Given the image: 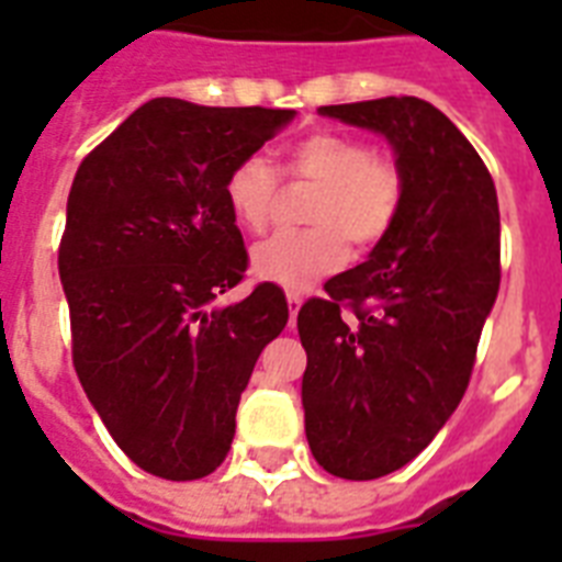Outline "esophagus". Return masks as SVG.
Masks as SVG:
<instances>
[{"instance_id":"34e87169","label":"esophagus","mask_w":562,"mask_h":562,"mask_svg":"<svg viewBox=\"0 0 562 562\" xmlns=\"http://www.w3.org/2000/svg\"><path fill=\"white\" fill-rule=\"evenodd\" d=\"M285 300H289V315H291V326H294V321H297V312H300V303H303V297H300L297 291H289V294H285Z\"/></svg>"}]
</instances>
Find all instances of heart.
I'll list each match as a JSON object with an SVG mask.
<instances>
[{
  "label": "heart",
  "instance_id": "1",
  "mask_svg": "<svg viewBox=\"0 0 562 562\" xmlns=\"http://www.w3.org/2000/svg\"><path fill=\"white\" fill-rule=\"evenodd\" d=\"M291 178L321 187L308 206V224L297 233H277L250 256L254 273L280 289H308L347 262L350 245L373 247L387 236L402 206L400 169L373 157L364 139L321 131L285 154ZM224 201L247 233H262L271 224L277 201V175L262 157H245L224 180Z\"/></svg>",
  "mask_w": 562,
  "mask_h": 562
}]
</instances>
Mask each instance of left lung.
I'll list each match as a JSON object with an SVG mask.
<instances>
[{
    "label": "left lung",
    "mask_w": 562,
    "mask_h": 562,
    "mask_svg": "<svg viewBox=\"0 0 562 562\" xmlns=\"http://www.w3.org/2000/svg\"><path fill=\"white\" fill-rule=\"evenodd\" d=\"M317 113L384 136L405 183L368 262L333 277L329 297L297 315L308 449L338 479L370 481L414 461L470 384L502 277L498 198L479 151L428 101L391 95Z\"/></svg>",
    "instance_id": "left-lung-1"
}]
</instances>
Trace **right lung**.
<instances>
[{"label":"right lung","instance_id":"add662e5","mask_svg":"<svg viewBox=\"0 0 562 562\" xmlns=\"http://www.w3.org/2000/svg\"><path fill=\"white\" fill-rule=\"evenodd\" d=\"M294 116L151 99L78 166L57 254L72 361L119 449L151 475L221 467L256 359L289 324L271 282L229 306L218 294L247 268L224 180Z\"/></svg>","mask_w":562,"mask_h":562}]
</instances>
